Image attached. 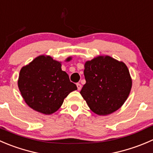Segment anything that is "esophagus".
Listing matches in <instances>:
<instances>
[{"mask_svg":"<svg viewBox=\"0 0 153 153\" xmlns=\"http://www.w3.org/2000/svg\"><path fill=\"white\" fill-rule=\"evenodd\" d=\"M77 85V88H78V90H80L81 89V84H79V83H78V84H76Z\"/></svg>","mask_w":153,"mask_h":153,"instance_id":"esophagus-1","label":"esophagus"}]
</instances>
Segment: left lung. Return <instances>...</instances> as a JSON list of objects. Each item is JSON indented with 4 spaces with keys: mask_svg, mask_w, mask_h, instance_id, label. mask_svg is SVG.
Masks as SVG:
<instances>
[{
    "mask_svg": "<svg viewBox=\"0 0 153 153\" xmlns=\"http://www.w3.org/2000/svg\"><path fill=\"white\" fill-rule=\"evenodd\" d=\"M84 74L86 84L80 93L95 114H112L126 101L132 81L123 62L99 56L84 63Z\"/></svg>",
    "mask_w": 153,
    "mask_h": 153,
    "instance_id": "1",
    "label": "left lung"
}]
</instances>
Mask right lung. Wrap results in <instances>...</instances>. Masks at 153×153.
I'll list each match as a JSON object with an SVG mask.
<instances>
[{
    "label": "right lung",
    "instance_id": "obj_1",
    "mask_svg": "<svg viewBox=\"0 0 153 153\" xmlns=\"http://www.w3.org/2000/svg\"><path fill=\"white\" fill-rule=\"evenodd\" d=\"M72 60L69 57L66 61ZM18 86L27 105L49 115L61 107L64 99L77 86L62 70L61 63L50 56L40 55L20 70Z\"/></svg>",
    "mask_w": 153,
    "mask_h": 153
}]
</instances>
